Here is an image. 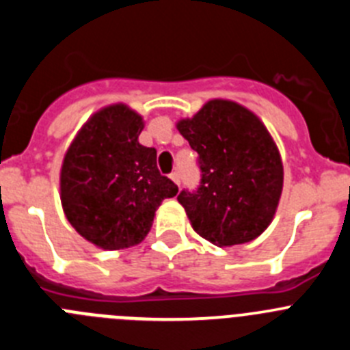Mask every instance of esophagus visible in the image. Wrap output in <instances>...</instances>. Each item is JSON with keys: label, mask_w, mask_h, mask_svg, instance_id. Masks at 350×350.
Segmentation results:
<instances>
[{"label": "esophagus", "mask_w": 350, "mask_h": 350, "mask_svg": "<svg viewBox=\"0 0 350 350\" xmlns=\"http://www.w3.org/2000/svg\"><path fill=\"white\" fill-rule=\"evenodd\" d=\"M170 177H172V180L175 182V184L180 185V173H178V172H172V175H170Z\"/></svg>", "instance_id": "1"}]
</instances>
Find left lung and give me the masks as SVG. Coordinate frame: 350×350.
Returning a JSON list of instances; mask_svg holds the SVG:
<instances>
[{
    "instance_id": "1",
    "label": "left lung",
    "mask_w": 350,
    "mask_h": 350,
    "mask_svg": "<svg viewBox=\"0 0 350 350\" xmlns=\"http://www.w3.org/2000/svg\"><path fill=\"white\" fill-rule=\"evenodd\" d=\"M198 152L200 185L178 203L194 231L213 245L254 240L273 219L282 193L279 150L261 120L233 101L213 100L177 124Z\"/></svg>"
}]
</instances>
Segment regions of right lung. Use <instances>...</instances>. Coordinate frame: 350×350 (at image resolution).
<instances>
[{"instance_id":"obj_1","label":"right lung","mask_w":350,"mask_h":350,"mask_svg":"<svg viewBox=\"0 0 350 350\" xmlns=\"http://www.w3.org/2000/svg\"><path fill=\"white\" fill-rule=\"evenodd\" d=\"M142 129V117L124 105L103 108L80 129L64 156V213L101 249L140 243L161 202L178 193L177 184L157 170L156 148L138 142Z\"/></svg>"}]
</instances>
